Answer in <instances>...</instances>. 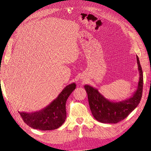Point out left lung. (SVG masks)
<instances>
[{
  "label": "left lung",
  "instance_id": "8db88e82",
  "mask_svg": "<svg viewBox=\"0 0 151 151\" xmlns=\"http://www.w3.org/2000/svg\"><path fill=\"white\" fill-rule=\"evenodd\" d=\"M139 81L137 89L129 98L120 101H112L105 98L98 90L90 85H85L88 101L94 118L103 123H116L125 118L138 106L143 89V72L137 55Z\"/></svg>",
  "mask_w": 151,
  "mask_h": 151
}]
</instances>
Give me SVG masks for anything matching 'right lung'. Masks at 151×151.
<instances>
[{
	"instance_id": "add662e5",
	"label": "right lung",
	"mask_w": 151,
	"mask_h": 151,
	"mask_svg": "<svg viewBox=\"0 0 151 151\" xmlns=\"http://www.w3.org/2000/svg\"><path fill=\"white\" fill-rule=\"evenodd\" d=\"M76 87L74 83L67 86L56 99L41 110L31 113L19 111L24 122L34 129L51 130L58 129L65 121L67 100Z\"/></svg>"
}]
</instances>
